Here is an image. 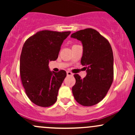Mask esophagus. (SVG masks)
<instances>
[{
	"label": "esophagus",
	"mask_w": 135,
	"mask_h": 135,
	"mask_svg": "<svg viewBox=\"0 0 135 135\" xmlns=\"http://www.w3.org/2000/svg\"><path fill=\"white\" fill-rule=\"evenodd\" d=\"M66 74H67L68 76H70V75H73L72 73L70 72H69V71H67V72H66Z\"/></svg>",
	"instance_id": "34e87169"
}]
</instances>
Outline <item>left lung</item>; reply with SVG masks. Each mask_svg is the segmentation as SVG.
I'll use <instances>...</instances> for the list:
<instances>
[{
  "label": "left lung",
  "mask_w": 135,
  "mask_h": 135,
  "mask_svg": "<svg viewBox=\"0 0 135 135\" xmlns=\"http://www.w3.org/2000/svg\"><path fill=\"white\" fill-rule=\"evenodd\" d=\"M71 38L81 42L83 47L82 65L86 70L81 79L75 74L72 93L83 106H93L103 99L109 90L114 77V56L110 44L97 30L86 28L72 33Z\"/></svg>",
  "instance_id": "1"
}]
</instances>
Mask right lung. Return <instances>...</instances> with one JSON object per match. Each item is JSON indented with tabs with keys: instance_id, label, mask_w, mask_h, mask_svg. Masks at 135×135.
<instances>
[{
	"instance_id": "add662e5",
	"label": "right lung",
	"mask_w": 135,
	"mask_h": 135,
	"mask_svg": "<svg viewBox=\"0 0 135 135\" xmlns=\"http://www.w3.org/2000/svg\"><path fill=\"white\" fill-rule=\"evenodd\" d=\"M70 32L42 30L25 42L20 56V76L28 98L43 107L56 102L58 91L66 76L65 70L51 71L50 61H55L63 41Z\"/></svg>"
}]
</instances>
